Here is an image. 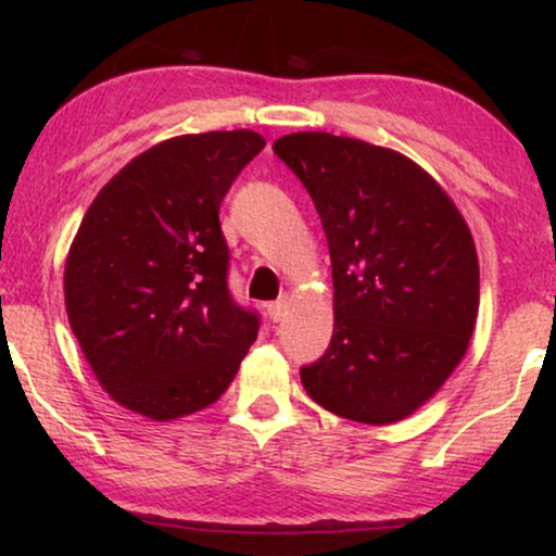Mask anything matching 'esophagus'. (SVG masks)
Returning a JSON list of instances; mask_svg holds the SVG:
<instances>
[{
  "label": "esophagus",
  "mask_w": 556,
  "mask_h": 556,
  "mask_svg": "<svg viewBox=\"0 0 556 556\" xmlns=\"http://www.w3.org/2000/svg\"><path fill=\"white\" fill-rule=\"evenodd\" d=\"M286 311H288V299H286V295H283V299L268 303V316H270V321L278 324L280 318L286 316Z\"/></svg>",
  "instance_id": "obj_1"
}]
</instances>
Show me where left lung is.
<instances>
[{
    "mask_svg": "<svg viewBox=\"0 0 556 556\" xmlns=\"http://www.w3.org/2000/svg\"><path fill=\"white\" fill-rule=\"evenodd\" d=\"M273 151L314 200L331 255L333 333L301 382L346 420L397 422L440 390L473 333L481 280L466 219L392 149L306 131Z\"/></svg>",
    "mask_w": 556,
    "mask_h": 556,
    "instance_id": "obj_1",
    "label": "left lung"
}]
</instances>
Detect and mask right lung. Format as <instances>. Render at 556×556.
<instances>
[{
	"instance_id": "1",
	"label": "right lung",
	"mask_w": 556,
	"mask_h": 556,
	"mask_svg": "<svg viewBox=\"0 0 556 556\" xmlns=\"http://www.w3.org/2000/svg\"><path fill=\"white\" fill-rule=\"evenodd\" d=\"M265 139L210 131L128 162L83 217L65 263L71 329L98 382L151 420L197 413L230 387L261 329L232 299L219 204Z\"/></svg>"
}]
</instances>
